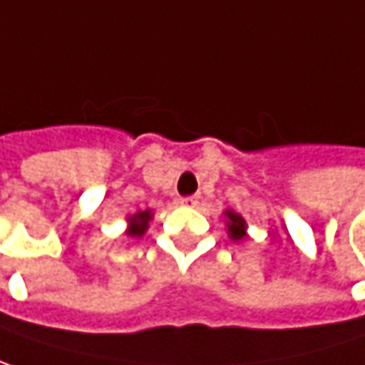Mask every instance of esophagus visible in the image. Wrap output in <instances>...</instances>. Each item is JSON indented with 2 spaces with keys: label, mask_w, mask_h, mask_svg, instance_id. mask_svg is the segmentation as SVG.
I'll list each match as a JSON object with an SVG mask.
<instances>
[{
  "label": "esophagus",
  "mask_w": 365,
  "mask_h": 365,
  "mask_svg": "<svg viewBox=\"0 0 365 365\" xmlns=\"http://www.w3.org/2000/svg\"><path fill=\"white\" fill-rule=\"evenodd\" d=\"M182 202L185 205V207H196V205H198V194L185 196V198H182Z\"/></svg>",
  "instance_id": "1"
}]
</instances>
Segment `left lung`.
Masks as SVG:
<instances>
[{
	"label": "left lung",
	"mask_w": 365,
	"mask_h": 365,
	"mask_svg": "<svg viewBox=\"0 0 365 365\" xmlns=\"http://www.w3.org/2000/svg\"><path fill=\"white\" fill-rule=\"evenodd\" d=\"M223 215H225V225H227L230 238H232L234 242L245 240V238H247V221H245V217L238 215V213L232 211V209H227Z\"/></svg>",
	"instance_id": "1"
}]
</instances>
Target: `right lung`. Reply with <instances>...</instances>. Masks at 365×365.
<instances>
[{"instance_id": "obj_1", "label": "right lung", "mask_w": 365, "mask_h": 365, "mask_svg": "<svg viewBox=\"0 0 365 365\" xmlns=\"http://www.w3.org/2000/svg\"><path fill=\"white\" fill-rule=\"evenodd\" d=\"M150 219H152V211L150 209L148 211H138L135 215L127 217V223H129L127 234L133 236V238H142L146 234V230H148Z\"/></svg>"}]
</instances>
